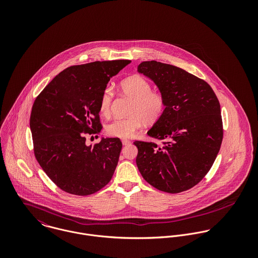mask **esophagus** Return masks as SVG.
<instances>
[{"label": "esophagus", "mask_w": 258, "mask_h": 258, "mask_svg": "<svg viewBox=\"0 0 258 258\" xmlns=\"http://www.w3.org/2000/svg\"><path fill=\"white\" fill-rule=\"evenodd\" d=\"M122 144L126 146V145L131 144V141H130V140H127V139H123V140H122Z\"/></svg>", "instance_id": "1"}]
</instances>
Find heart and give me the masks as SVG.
<instances>
[{
	"mask_svg": "<svg viewBox=\"0 0 258 258\" xmlns=\"http://www.w3.org/2000/svg\"><path fill=\"white\" fill-rule=\"evenodd\" d=\"M120 91L132 99L129 116L116 118L106 126V133L117 138H130L144 123L154 124L163 116L166 99L158 91L152 90L147 79L140 75H132L120 82ZM113 91L110 87L103 89L99 98V111L103 116L110 114Z\"/></svg>",
	"mask_w": 258,
	"mask_h": 258,
	"instance_id": "obj_1",
	"label": "heart"
}]
</instances>
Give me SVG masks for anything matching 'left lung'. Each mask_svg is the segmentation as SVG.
Segmentation results:
<instances>
[{"label":"left lung","mask_w":258,"mask_h":258,"mask_svg":"<svg viewBox=\"0 0 258 258\" xmlns=\"http://www.w3.org/2000/svg\"><path fill=\"white\" fill-rule=\"evenodd\" d=\"M137 71L152 79L166 99L163 116L147 132L161 143L135 141L137 167L154 187L184 191L203 180L221 149L219 99L205 80L175 66L143 61Z\"/></svg>","instance_id":"1"}]
</instances>
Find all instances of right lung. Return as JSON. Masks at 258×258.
<instances>
[{"label": "right lung", "mask_w": 258, "mask_h": 258, "mask_svg": "<svg viewBox=\"0 0 258 258\" xmlns=\"http://www.w3.org/2000/svg\"><path fill=\"white\" fill-rule=\"evenodd\" d=\"M131 61H94L57 74L34 102L30 126L38 164L62 190L88 196L110 182L122 143L102 138L86 145L85 134H97L99 98L111 77Z\"/></svg>", "instance_id": "1"}]
</instances>
